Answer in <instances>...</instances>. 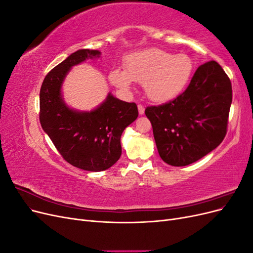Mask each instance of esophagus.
<instances>
[{"mask_svg":"<svg viewBox=\"0 0 253 253\" xmlns=\"http://www.w3.org/2000/svg\"><path fill=\"white\" fill-rule=\"evenodd\" d=\"M138 113H139V115L144 114V106L143 105H141V104L138 105Z\"/></svg>","mask_w":253,"mask_h":253,"instance_id":"obj_1","label":"esophagus"}]
</instances>
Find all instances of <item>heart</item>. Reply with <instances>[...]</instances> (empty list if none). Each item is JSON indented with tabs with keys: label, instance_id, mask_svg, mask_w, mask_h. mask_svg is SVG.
<instances>
[{
	"label": "heart",
	"instance_id": "b5f03b06",
	"mask_svg": "<svg viewBox=\"0 0 253 253\" xmlns=\"http://www.w3.org/2000/svg\"><path fill=\"white\" fill-rule=\"evenodd\" d=\"M125 71L115 68L109 78L113 85L129 90L132 82L143 83L152 101L173 100L187 88L194 72V63L186 53H173L159 48L136 51L125 59Z\"/></svg>",
	"mask_w": 253,
	"mask_h": 253
}]
</instances>
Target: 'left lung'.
Wrapping results in <instances>:
<instances>
[{"instance_id": "1", "label": "left lung", "mask_w": 253, "mask_h": 253, "mask_svg": "<svg viewBox=\"0 0 253 253\" xmlns=\"http://www.w3.org/2000/svg\"><path fill=\"white\" fill-rule=\"evenodd\" d=\"M231 102V82L221 66L215 61L201 65L182 94L145 109L159 156L183 167L217 148L227 133Z\"/></svg>"}]
</instances>
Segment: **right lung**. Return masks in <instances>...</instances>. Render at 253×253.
Returning <instances> with one entry per match:
<instances>
[{
  "mask_svg": "<svg viewBox=\"0 0 253 253\" xmlns=\"http://www.w3.org/2000/svg\"><path fill=\"white\" fill-rule=\"evenodd\" d=\"M101 52L79 49L46 75L40 89V122L56 149L68 164L79 169L100 172L121 156L120 138L125 128L138 117L136 103H128L111 93L91 111L68 106L62 97L64 79L72 67Z\"/></svg>",
  "mask_w": 253,
  "mask_h": 253,
  "instance_id": "obj_1",
  "label": "right lung"
}]
</instances>
